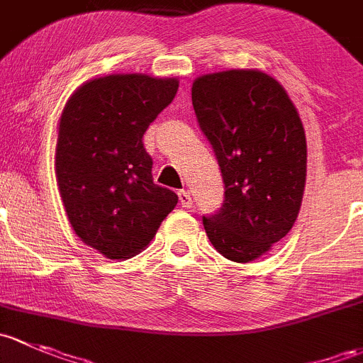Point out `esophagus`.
Returning <instances> with one entry per match:
<instances>
[{"instance_id": "obj_1", "label": "esophagus", "mask_w": 363, "mask_h": 363, "mask_svg": "<svg viewBox=\"0 0 363 363\" xmlns=\"http://www.w3.org/2000/svg\"><path fill=\"white\" fill-rule=\"evenodd\" d=\"M178 199H180L182 208H186V209L192 208L194 199H192V196H190L189 190H180V192H178Z\"/></svg>"}]
</instances>
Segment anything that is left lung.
I'll use <instances>...</instances> for the list:
<instances>
[{
  "label": "left lung",
  "instance_id": "1",
  "mask_svg": "<svg viewBox=\"0 0 363 363\" xmlns=\"http://www.w3.org/2000/svg\"><path fill=\"white\" fill-rule=\"evenodd\" d=\"M197 122L222 171L223 203L203 216L216 252L252 262L292 229L306 185V134L285 89L262 71L230 69L192 85Z\"/></svg>",
  "mask_w": 363,
  "mask_h": 363
}]
</instances>
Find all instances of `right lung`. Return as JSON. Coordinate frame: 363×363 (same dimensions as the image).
I'll list each match as a JSON object with an SVG mask.
<instances>
[{"label":"right lung","mask_w":363,"mask_h":363,"mask_svg":"<svg viewBox=\"0 0 363 363\" xmlns=\"http://www.w3.org/2000/svg\"><path fill=\"white\" fill-rule=\"evenodd\" d=\"M177 91V78L110 74L82 85L62 111L59 192L77 236L108 259L138 255L177 206V194L154 183L143 147Z\"/></svg>","instance_id":"obj_1"}]
</instances>
